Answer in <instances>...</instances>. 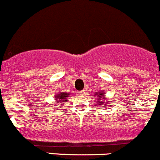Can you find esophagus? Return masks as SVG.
<instances>
[{
	"mask_svg": "<svg viewBox=\"0 0 160 160\" xmlns=\"http://www.w3.org/2000/svg\"><path fill=\"white\" fill-rule=\"evenodd\" d=\"M84 92H85V91H84V90H83V91H81V92H80L81 95H83V94H84Z\"/></svg>",
	"mask_w": 160,
	"mask_h": 160,
	"instance_id": "esophagus-1",
	"label": "esophagus"
}]
</instances>
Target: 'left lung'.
<instances>
[{"instance_id": "1", "label": "left lung", "mask_w": 160, "mask_h": 160, "mask_svg": "<svg viewBox=\"0 0 160 160\" xmlns=\"http://www.w3.org/2000/svg\"><path fill=\"white\" fill-rule=\"evenodd\" d=\"M96 95H98V99H97V104H100V105H103V103L105 102L104 101H102V98H103V97L102 96H104L105 95V93L103 92H96ZM107 105V104H106Z\"/></svg>"}]
</instances>
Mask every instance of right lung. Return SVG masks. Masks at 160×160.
Masks as SVG:
<instances>
[{
    "instance_id": "obj_1",
    "label": "right lung",
    "mask_w": 160,
    "mask_h": 160,
    "mask_svg": "<svg viewBox=\"0 0 160 160\" xmlns=\"http://www.w3.org/2000/svg\"><path fill=\"white\" fill-rule=\"evenodd\" d=\"M69 95H70V93H67V92H62V93H59V95H58L57 96H55L57 103L63 102L64 101H67Z\"/></svg>"
}]
</instances>
